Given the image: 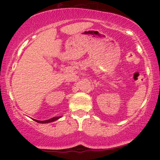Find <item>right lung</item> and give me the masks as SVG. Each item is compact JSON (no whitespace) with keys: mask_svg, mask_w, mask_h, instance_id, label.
I'll return each instance as SVG.
<instances>
[{"mask_svg":"<svg viewBox=\"0 0 160 160\" xmlns=\"http://www.w3.org/2000/svg\"><path fill=\"white\" fill-rule=\"evenodd\" d=\"M60 117H53V118H51L49 119V120H43V121H40V120H34L36 121V122H42V123H47V122H53V121L58 120V119H59Z\"/></svg>","mask_w":160,"mask_h":160,"instance_id":"obj_1","label":"right lung"}]
</instances>
